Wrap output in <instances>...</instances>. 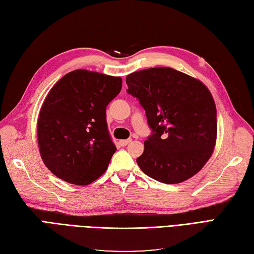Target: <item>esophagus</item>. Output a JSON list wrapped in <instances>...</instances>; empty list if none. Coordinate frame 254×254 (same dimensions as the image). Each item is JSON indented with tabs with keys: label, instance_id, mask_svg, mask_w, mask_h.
I'll return each instance as SVG.
<instances>
[{
	"label": "esophagus",
	"instance_id": "1",
	"mask_svg": "<svg viewBox=\"0 0 254 254\" xmlns=\"http://www.w3.org/2000/svg\"><path fill=\"white\" fill-rule=\"evenodd\" d=\"M132 141V139L131 138H128V139H122V140H120L119 143H120V145L121 146H127V144H129Z\"/></svg>",
	"mask_w": 254,
	"mask_h": 254
}]
</instances>
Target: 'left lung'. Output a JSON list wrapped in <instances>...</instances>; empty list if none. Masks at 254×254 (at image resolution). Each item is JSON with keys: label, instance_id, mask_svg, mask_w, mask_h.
Masks as SVG:
<instances>
[{"label": "left lung", "instance_id": "left-lung-1", "mask_svg": "<svg viewBox=\"0 0 254 254\" xmlns=\"http://www.w3.org/2000/svg\"><path fill=\"white\" fill-rule=\"evenodd\" d=\"M127 84L154 132L136 159L140 170L164 184L192 178L208 162L216 143V107L209 88L168 67L129 73Z\"/></svg>", "mask_w": 254, "mask_h": 254}]
</instances>
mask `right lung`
Segmentation results:
<instances>
[{
	"label": "right lung",
	"mask_w": 254,
	"mask_h": 254,
	"mask_svg": "<svg viewBox=\"0 0 254 254\" xmlns=\"http://www.w3.org/2000/svg\"><path fill=\"white\" fill-rule=\"evenodd\" d=\"M122 88L121 76L85 69L67 73L51 88L38 118V144L58 179L84 186L100 178L117 150L106 108Z\"/></svg>",
	"instance_id": "1"
}]
</instances>
